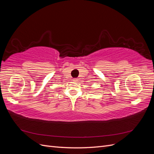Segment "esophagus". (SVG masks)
<instances>
[{"label":"esophagus","mask_w":154,"mask_h":154,"mask_svg":"<svg viewBox=\"0 0 154 154\" xmlns=\"http://www.w3.org/2000/svg\"><path fill=\"white\" fill-rule=\"evenodd\" d=\"M73 80H74V82H77V81H78V80H77V79H74Z\"/></svg>","instance_id":"34e87169"}]
</instances>
